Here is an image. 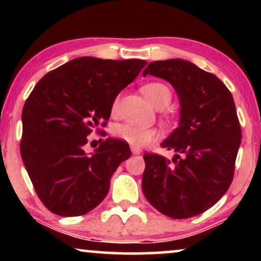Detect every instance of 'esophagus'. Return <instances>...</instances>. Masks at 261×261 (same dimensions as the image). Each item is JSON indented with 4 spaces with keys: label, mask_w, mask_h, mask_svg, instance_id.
Instances as JSON below:
<instances>
[{
    "label": "esophagus",
    "mask_w": 261,
    "mask_h": 261,
    "mask_svg": "<svg viewBox=\"0 0 261 261\" xmlns=\"http://www.w3.org/2000/svg\"><path fill=\"white\" fill-rule=\"evenodd\" d=\"M130 151L133 154H140L141 153V149L139 147H135V146H130Z\"/></svg>",
    "instance_id": "obj_1"
}]
</instances>
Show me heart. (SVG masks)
Instances as JSON below:
<instances>
[{
    "mask_svg": "<svg viewBox=\"0 0 261 261\" xmlns=\"http://www.w3.org/2000/svg\"><path fill=\"white\" fill-rule=\"evenodd\" d=\"M141 90L146 98L158 109H163L166 106H169L171 98H172V94H171L169 87L163 83H158V82L147 83L142 87ZM119 103L120 97L117 96L112 105L113 115H115L119 110ZM113 133L117 139L127 142L128 145L135 146V147H144L146 145L154 142L159 138V132L156 128L137 126V124L132 123L116 124L114 127Z\"/></svg>",
    "mask_w": 261,
    "mask_h": 261,
    "instance_id": "b5f03b06",
    "label": "heart"
}]
</instances>
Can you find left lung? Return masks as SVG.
Masks as SVG:
<instances>
[{"label": "left lung", "mask_w": 261, "mask_h": 261, "mask_svg": "<svg viewBox=\"0 0 261 261\" xmlns=\"http://www.w3.org/2000/svg\"><path fill=\"white\" fill-rule=\"evenodd\" d=\"M170 82L180 121L162 146L172 160L145 153L142 191L164 215L188 219L215 204L229 189L241 144V126L228 88L215 74L183 59L149 63L142 76Z\"/></svg>", "instance_id": "obj_1"}]
</instances>
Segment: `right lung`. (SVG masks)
I'll return each mask as SVG.
<instances>
[{"label":"right lung","mask_w":261,"mask_h":261,"mask_svg":"<svg viewBox=\"0 0 261 261\" xmlns=\"http://www.w3.org/2000/svg\"><path fill=\"white\" fill-rule=\"evenodd\" d=\"M145 60L81 57L46 73L22 109L20 151L34 190L49 212L81 216L108 194L110 178L132 155L127 142L108 138L92 154L88 135L106 127L113 101Z\"/></svg>","instance_id":"1"}]
</instances>
